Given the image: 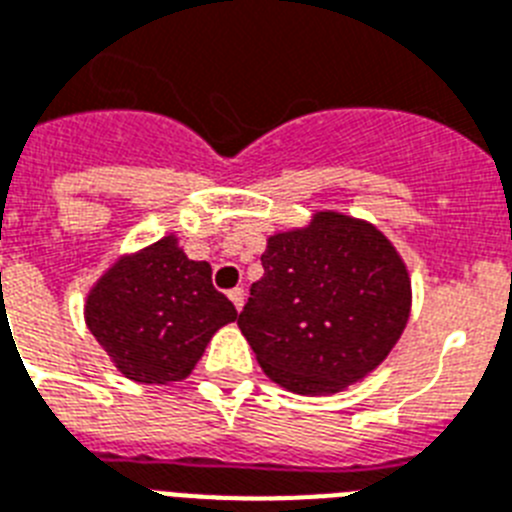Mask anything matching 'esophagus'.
Returning <instances> with one entry per match:
<instances>
[{
    "label": "esophagus",
    "instance_id": "esophagus-1",
    "mask_svg": "<svg viewBox=\"0 0 512 512\" xmlns=\"http://www.w3.org/2000/svg\"><path fill=\"white\" fill-rule=\"evenodd\" d=\"M227 298L233 300L235 310H240V308H243V303H246V292H243V287H235V290L227 292Z\"/></svg>",
    "mask_w": 512,
    "mask_h": 512
}]
</instances>
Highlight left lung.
Wrapping results in <instances>:
<instances>
[{
  "mask_svg": "<svg viewBox=\"0 0 512 512\" xmlns=\"http://www.w3.org/2000/svg\"><path fill=\"white\" fill-rule=\"evenodd\" d=\"M261 264L238 326L261 370L287 391H344L404 334L412 277L373 222L318 209L308 225L269 235Z\"/></svg>",
  "mask_w": 512,
  "mask_h": 512,
  "instance_id": "obj_1",
  "label": "left lung"
}]
</instances>
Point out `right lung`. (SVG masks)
<instances>
[{"mask_svg":"<svg viewBox=\"0 0 512 512\" xmlns=\"http://www.w3.org/2000/svg\"><path fill=\"white\" fill-rule=\"evenodd\" d=\"M238 310L191 261L173 233L124 253L90 287L85 323L124 378L165 386L189 378L204 349Z\"/></svg>","mask_w":512,"mask_h":512,"instance_id":"1","label":"right lung"}]
</instances>
